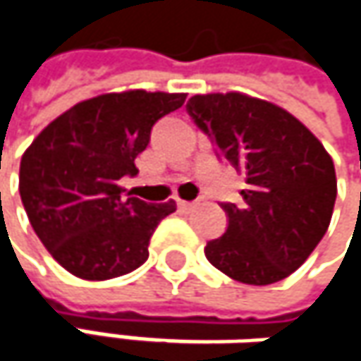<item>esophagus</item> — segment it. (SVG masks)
I'll return each instance as SVG.
<instances>
[{
	"instance_id": "esophagus-1",
	"label": "esophagus",
	"mask_w": 361,
	"mask_h": 361,
	"mask_svg": "<svg viewBox=\"0 0 361 361\" xmlns=\"http://www.w3.org/2000/svg\"><path fill=\"white\" fill-rule=\"evenodd\" d=\"M178 207H180L181 211H190V209H194V202H188V200H178Z\"/></svg>"
}]
</instances>
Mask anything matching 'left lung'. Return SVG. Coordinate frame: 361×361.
I'll list each match as a JSON object with an SVG mask.
<instances>
[{
    "label": "left lung",
    "mask_w": 361,
    "mask_h": 361,
    "mask_svg": "<svg viewBox=\"0 0 361 361\" xmlns=\"http://www.w3.org/2000/svg\"><path fill=\"white\" fill-rule=\"evenodd\" d=\"M188 112L247 176L245 202L224 204L228 230L207 243V259L243 284L288 278L330 226L336 198L330 154L288 110L243 92L196 94Z\"/></svg>",
    "instance_id": "left-lung-1"
}]
</instances>
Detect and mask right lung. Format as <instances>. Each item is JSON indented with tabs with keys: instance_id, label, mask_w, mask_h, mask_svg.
I'll use <instances>...</instances> for the list:
<instances>
[{
	"instance_id": "add662e5",
	"label": "right lung",
	"mask_w": 361,
	"mask_h": 361,
	"mask_svg": "<svg viewBox=\"0 0 361 361\" xmlns=\"http://www.w3.org/2000/svg\"><path fill=\"white\" fill-rule=\"evenodd\" d=\"M185 94L125 90L75 104L25 150L18 190L29 221L49 255L81 280H110L137 269L176 200L123 198L118 180L135 176L152 125Z\"/></svg>"
}]
</instances>
